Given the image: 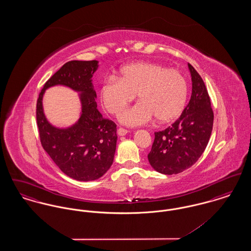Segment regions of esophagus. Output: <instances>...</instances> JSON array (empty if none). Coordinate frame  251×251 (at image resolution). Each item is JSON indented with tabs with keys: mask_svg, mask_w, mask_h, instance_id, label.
<instances>
[{
	"mask_svg": "<svg viewBox=\"0 0 251 251\" xmlns=\"http://www.w3.org/2000/svg\"><path fill=\"white\" fill-rule=\"evenodd\" d=\"M127 133H128V130H126V129H124V128H120V129L118 130V134H119L120 136L125 135V134H127Z\"/></svg>",
	"mask_w": 251,
	"mask_h": 251,
	"instance_id": "34e87169",
	"label": "esophagus"
}]
</instances>
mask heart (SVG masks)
Instances as JSON below:
<instances>
[{"instance_id":"obj_1","label":"heart","mask_w":251,"mask_h":251,"mask_svg":"<svg viewBox=\"0 0 251 251\" xmlns=\"http://www.w3.org/2000/svg\"><path fill=\"white\" fill-rule=\"evenodd\" d=\"M135 94L139 102L120 116L121 123L132 127L155 118L161 123L179 118L186 105L188 87L179 71L151 62L123 66L118 78L108 77L100 87V102L113 115L120 114Z\"/></svg>"}]
</instances>
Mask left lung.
Segmentation results:
<instances>
[{
	"label": "left lung",
	"mask_w": 251,
	"mask_h": 251,
	"mask_svg": "<svg viewBox=\"0 0 251 251\" xmlns=\"http://www.w3.org/2000/svg\"><path fill=\"white\" fill-rule=\"evenodd\" d=\"M191 73V99L180 117L166 130L155 131L148 159L157 172L172 175L191 167L209 142L214 112L202 78L188 64Z\"/></svg>",
	"instance_id": "obj_1"
}]
</instances>
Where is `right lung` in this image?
I'll return each instance as SVG.
<instances>
[{"mask_svg":"<svg viewBox=\"0 0 251 251\" xmlns=\"http://www.w3.org/2000/svg\"><path fill=\"white\" fill-rule=\"evenodd\" d=\"M99 62L73 60L62 66L44 84L36 103L40 142L61 171L72 179L88 181L102 177L111 167L117 147V125L97 108L93 74ZM64 85L79 92L81 116L71 127L57 128L46 119L42 100L45 91Z\"/></svg>","mask_w":251,"mask_h":251,"instance_id":"1","label":"right lung"}]
</instances>
